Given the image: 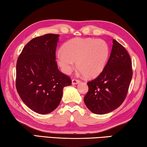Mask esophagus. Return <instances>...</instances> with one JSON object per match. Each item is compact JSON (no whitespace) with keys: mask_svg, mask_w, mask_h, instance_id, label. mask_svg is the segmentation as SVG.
<instances>
[{"mask_svg":"<svg viewBox=\"0 0 147 147\" xmlns=\"http://www.w3.org/2000/svg\"><path fill=\"white\" fill-rule=\"evenodd\" d=\"M80 82V80H77V79H75V78H73V80H72V84H78Z\"/></svg>","mask_w":147,"mask_h":147,"instance_id":"esophagus-1","label":"esophagus"}]
</instances>
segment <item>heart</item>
<instances>
[{
    "label": "heart",
    "mask_w": 147,
    "mask_h": 147,
    "mask_svg": "<svg viewBox=\"0 0 147 147\" xmlns=\"http://www.w3.org/2000/svg\"><path fill=\"white\" fill-rule=\"evenodd\" d=\"M56 55V61L65 74L76 67L86 78H94L104 70L109 55L108 45L102 39L74 38L66 42Z\"/></svg>",
    "instance_id": "heart-1"
}]
</instances>
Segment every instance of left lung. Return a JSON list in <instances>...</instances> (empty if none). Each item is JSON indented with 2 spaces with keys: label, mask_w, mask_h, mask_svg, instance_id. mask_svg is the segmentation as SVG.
I'll use <instances>...</instances> for the list:
<instances>
[{
  "label": "left lung",
  "mask_w": 147,
  "mask_h": 147,
  "mask_svg": "<svg viewBox=\"0 0 147 147\" xmlns=\"http://www.w3.org/2000/svg\"><path fill=\"white\" fill-rule=\"evenodd\" d=\"M130 57L115 39L104 70L88 82L89 91L84 98L91 112L106 114L120 106L125 99L132 78Z\"/></svg>",
  "instance_id": "left-lung-1"
}]
</instances>
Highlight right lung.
I'll list each match as a JSON object with an SVG mask.
<instances>
[{"instance_id":"add662e5","label":"right lung","mask_w":147,"mask_h":147,"mask_svg":"<svg viewBox=\"0 0 147 147\" xmlns=\"http://www.w3.org/2000/svg\"><path fill=\"white\" fill-rule=\"evenodd\" d=\"M58 38V34H48L32 39L17 59V93L30 109L39 114L53 111L60 103L64 87L72 84L56 61Z\"/></svg>"}]
</instances>
